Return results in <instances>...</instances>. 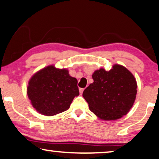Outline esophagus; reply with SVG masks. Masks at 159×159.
<instances>
[{
  "label": "esophagus",
  "mask_w": 159,
  "mask_h": 159,
  "mask_svg": "<svg viewBox=\"0 0 159 159\" xmlns=\"http://www.w3.org/2000/svg\"><path fill=\"white\" fill-rule=\"evenodd\" d=\"M83 91H84V88H80V95L82 94Z\"/></svg>",
  "instance_id": "obj_1"
}]
</instances>
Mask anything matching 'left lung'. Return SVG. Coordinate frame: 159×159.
I'll list each match as a JSON object with an SVG mask.
<instances>
[{
  "label": "left lung",
  "instance_id": "obj_1",
  "mask_svg": "<svg viewBox=\"0 0 159 159\" xmlns=\"http://www.w3.org/2000/svg\"><path fill=\"white\" fill-rule=\"evenodd\" d=\"M93 83L84 90L82 96L89 108L102 120L119 119L129 111L137 95L134 75L119 64L109 71L101 68L93 74Z\"/></svg>",
  "mask_w": 159,
  "mask_h": 159
}]
</instances>
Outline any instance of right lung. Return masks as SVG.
Listing matches in <instances>:
<instances>
[{
    "instance_id": "add662e5",
    "label": "right lung",
    "mask_w": 159,
    "mask_h": 159,
    "mask_svg": "<svg viewBox=\"0 0 159 159\" xmlns=\"http://www.w3.org/2000/svg\"><path fill=\"white\" fill-rule=\"evenodd\" d=\"M27 95L34 109L45 116H54L69 109L80 94L77 80L66 69L50 65L37 71L28 82Z\"/></svg>"
}]
</instances>
